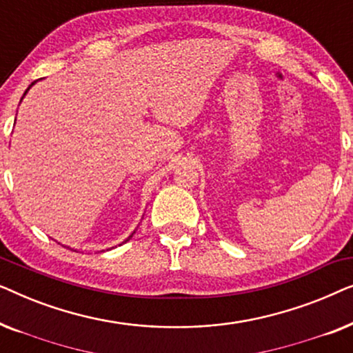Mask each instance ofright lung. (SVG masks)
Returning <instances> with one entry per match:
<instances>
[{
    "label": "right lung",
    "instance_id": "obj_1",
    "mask_svg": "<svg viewBox=\"0 0 353 353\" xmlns=\"http://www.w3.org/2000/svg\"><path fill=\"white\" fill-rule=\"evenodd\" d=\"M33 85H35V81H33V83H32V85H30V86H28V88H27V90H26V93H23V96H26V94H27V91H28V90H30V88H32V86H33ZM130 238H132V236H130ZM127 241H128V239H127Z\"/></svg>",
    "mask_w": 353,
    "mask_h": 353
}]
</instances>
